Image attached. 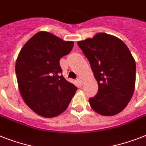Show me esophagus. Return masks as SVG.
Instances as JSON below:
<instances>
[{
    "mask_svg": "<svg viewBox=\"0 0 146 146\" xmlns=\"http://www.w3.org/2000/svg\"><path fill=\"white\" fill-rule=\"evenodd\" d=\"M77 81H78V82H79V84H82L83 82H82V79H81V78H78V79H77Z\"/></svg>",
    "mask_w": 146,
    "mask_h": 146,
    "instance_id": "esophagus-1",
    "label": "esophagus"
}]
</instances>
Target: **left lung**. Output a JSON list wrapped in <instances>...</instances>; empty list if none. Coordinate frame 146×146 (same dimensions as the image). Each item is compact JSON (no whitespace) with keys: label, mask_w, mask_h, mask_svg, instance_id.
<instances>
[{"label":"left lung","mask_w":146,"mask_h":146,"mask_svg":"<svg viewBox=\"0 0 146 146\" xmlns=\"http://www.w3.org/2000/svg\"><path fill=\"white\" fill-rule=\"evenodd\" d=\"M98 83V92L89 98L90 107L103 116H113L127 106L133 96L136 63L122 40L106 33L78 41Z\"/></svg>","instance_id":"8db88e82"}]
</instances>
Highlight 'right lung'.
<instances>
[{
  "label": "right lung",
  "mask_w": 146,
  "mask_h": 146,
  "mask_svg": "<svg viewBox=\"0 0 146 146\" xmlns=\"http://www.w3.org/2000/svg\"><path fill=\"white\" fill-rule=\"evenodd\" d=\"M73 41L39 32L21 50L15 64L18 88L25 103L40 116L54 117L65 111L77 88L63 76L59 61Z\"/></svg>",
  "instance_id": "right-lung-1"
}]
</instances>
